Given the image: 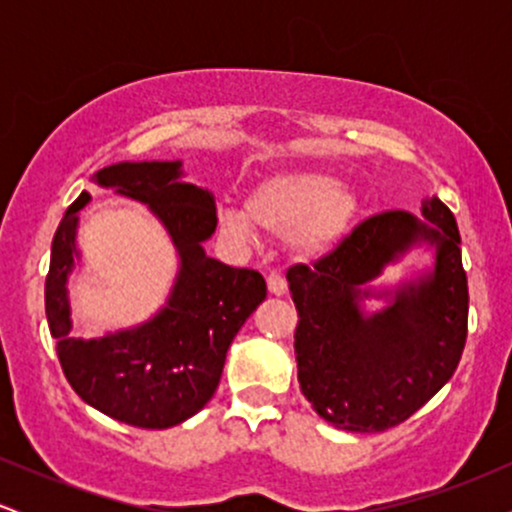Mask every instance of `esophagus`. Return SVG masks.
I'll return each instance as SVG.
<instances>
[{
  "instance_id": "esophagus-1",
  "label": "esophagus",
  "mask_w": 512,
  "mask_h": 512,
  "mask_svg": "<svg viewBox=\"0 0 512 512\" xmlns=\"http://www.w3.org/2000/svg\"><path fill=\"white\" fill-rule=\"evenodd\" d=\"M267 289L272 296H284L286 293V279L281 274H269L267 276Z\"/></svg>"
}]
</instances>
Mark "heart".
<instances>
[{
    "mask_svg": "<svg viewBox=\"0 0 512 512\" xmlns=\"http://www.w3.org/2000/svg\"><path fill=\"white\" fill-rule=\"evenodd\" d=\"M361 199L327 170H281L257 180L245 195V209L221 204L216 223L226 238L252 243L255 226L286 236L303 260L327 255L349 236Z\"/></svg>",
    "mask_w": 512,
    "mask_h": 512,
    "instance_id": "obj_1",
    "label": "heart"
}]
</instances>
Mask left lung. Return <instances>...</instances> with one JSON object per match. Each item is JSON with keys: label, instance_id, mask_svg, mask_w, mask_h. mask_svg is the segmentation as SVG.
<instances>
[{"label": "left lung", "instance_id": "left-lung-1", "mask_svg": "<svg viewBox=\"0 0 512 512\" xmlns=\"http://www.w3.org/2000/svg\"><path fill=\"white\" fill-rule=\"evenodd\" d=\"M419 216L385 211L354 228L313 267L286 272L298 310V383L327 424L378 433L407 421L455 373L467 339L460 231L438 197ZM426 244L434 267L375 287L390 263ZM368 300H383L375 311Z\"/></svg>", "mask_w": 512, "mask_h": 512}]
</instances>
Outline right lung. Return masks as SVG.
<instances>
[{"mask_svg":"<svg viewBox=\"0 0 512 512\" xmlns=\"http://www.w3.org/2000/svg\"><path fill=\"white\" fill-rule=\"evenodd\" d=\"M182 178V161H122L91 178L146 204L178 252L168 301L139 325L96 339L72 337L67 281L81 260L76 228L88 192L64 211L52 238L45 315L64 375L86 404L137 428H170L195 416L219 387L233 337L267 298L260 272L207 255L204 240L216 231L214 195Z\"/></svg>","mask_w":512,"mask_h":512,"instance_id":"add662e5","label":"right lung"}]
</instances>
